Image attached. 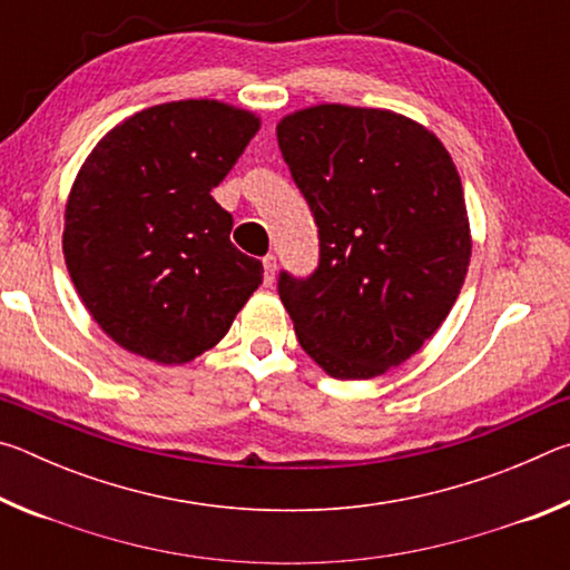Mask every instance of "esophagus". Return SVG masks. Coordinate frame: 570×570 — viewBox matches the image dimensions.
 <instances>
[{
    "instance_id": "1",
    "label": "esophagus",
    "mask_w": 570,
    "mask_h": 570,
    "mask_svg": "<svg viewBox=\"0 0 570 570\" xmlns=\"http://www.w3.org/2000/svg\"><path fill=\"white\" fill-rule=\"evenodd\" d=\"M274 278H276V256H264V282H266V286H272L274 284Z\"/></svg>"
}]
</instances>
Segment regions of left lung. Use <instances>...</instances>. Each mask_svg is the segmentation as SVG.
<instances>
[{
    "mask_svg": "<svg viewBox=\"0 0 570 570\" xmlns=\"http://www.w3.org/2000/svg\"><path fill=\"white\" fill-rule=\"evenodd\" d=\"M276 135L322 244L306 282H278L298 344L334 380L380 377L458 302L472 256L460 173L435 132L384 108L312 105Z\"/></svg>",
    "mask_w": 570,
    "mask_h": 570,
    "instance_id": "left-lung-1",
    "label": "left lung"
}]
</instances>
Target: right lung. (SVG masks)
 Returning a JSON list of instances; mask_svg holds the SVG:
<instances>
[{
  "label": "right lung",
  "mask_w": 570,
  "mask_h": 570,
  "mask_svg": "<svg viewBox=\"0 0 570 570\" xmlns=\"http://www.w3.org/2000/svg\"><path fill=\"white\" fill-rule=\"evenodd\" d=\"M258 128L256 112L220 100L153 105L105 132L77 170L65 264L122 350L193 362L264 282L262 262L230 244L234 218L210 196Z\"/></svg>",
  "instance_id": "right-lung-1"
}]
</instances>
